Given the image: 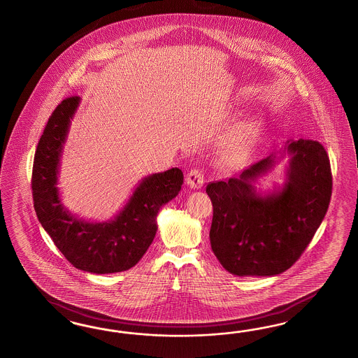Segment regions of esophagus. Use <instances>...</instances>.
I'll return each mask as SVG.
<instances>
[{
	"label": "esophagus",
	"mask_w": 358,
	"mask_h": 358,
	"mask_svg": "<svg viewBox=\"0 0 358 358\" xmlns=\"http://www.w3.org/2000/svg\"><path fill=\"white\" fill-rule=\"evenodd\" d=\"M186 183L187 186H190L192 189H201L204 185V173L201 169L194 168L187 176H186Z\"/></svg>",
	"instance_id": "34e87169"
}]
</instances>
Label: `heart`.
<instances>
[{
    "instance_id": "heart-1",
    "label": "heart",
    "mask_w": 358,
    "mask_h": 358,
    "mask_svg": "<svg viewBox=\"0 0 358 358\" xmlns=\"http://www.w3.org/2000/svg\"><path fill=\"white\" fill-rule=\"evenodd\" d=\"M248 145H250V137H245V138L239 141V142L236 143V150H238V151H243V150L248 148Z\"/></svg>"
}]
</instances>
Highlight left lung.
<instances>
[{
    "label": "left lung",
    "instance_id": "obj_1",
    "mask_svg": "<svg viewBox=\"0 0 358 358\" xmlns=\"http://www.w3.org/2000/svg\"><path fill=\"white\" fill-rule=\"evenodd\" d=\"M290 157L287 182L262 195L254 182ZM330 160L317 141H287L239 176L207 185L213 206L212 251L229 273L271 277L291 268L310 243L331 198Z\"/></svg>",
    "mask_w": 358,
    "mask_h": 358
}]
</instances>
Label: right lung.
<instances>
[{"instance_id":"add662e5","label":"right lung","mask_w":358,"mask_h":358,"mask_svg":"<svg viewBox=\"0 0 358 358\" xmlns=\"http://www.w3.org/2000/svg\"><path fill=\"white\" fill-rule=\"evenodd\" d=\"M80 96L62 101L36 148L32 195L38 221L63 256L80 271L108 274L128 271L140 262L157 234L160 208L178 195V168L142 178L129 201L113 220L90 222L72 215L59 198L58 175L63 145Z\"/></svg>"}]
</instances>
